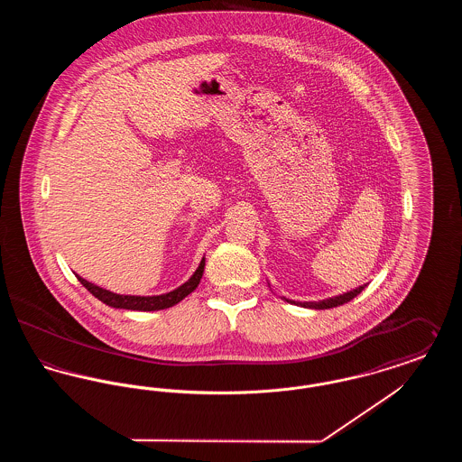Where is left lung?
<instances>
[{"instance_id":"8db88e82","label":"left lung","mask_w":462,"mask_h":462,"mask_svg":"<svg viewBox=\"0 0 462 462\" xmlns=\"http://www.w3.org/2000/svg\"><path fill=\"white\" fill-rule=\"evenodd\" d=\"M365 289V284L364 286L356 287V289H353V291H348V292H345V294H339V296H334V298H328V300H322V301H305V303H296V301H291V300H286L287 303H294V305H300V307L303 308H315V310H328V308L339 307V305H345V303H348V301H352L355 296H358L362 291Z\"/></svg>"}]
</instances>
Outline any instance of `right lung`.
Wrapping results in <instances>:
<instances>
[{
  "label": "right lung",
  "mask_w": 462,
  "mask_h": 462,
  "mask_svg": "<svg viewBox=\"0 0 462 462\" xmlns=\"http://www.w3.org/2000/svg\"><path fill=\"white\" fill-rule=\"evenodd\" d=\"M204 264L206 260L202 258L199 263L198 270L194 272V275L180 287H176L175 291L166 292V294H159V296H132V294H116L110 292L107 289L95 286L88 281H85L83 277L76 275L78 281L83 286L88 289L89 292L98 298L102 303L109 305L112 308H125V310H138V311H155V310H164V308L173 307L176 303H180L185 296H189L196 287L199 286L202 273H204Z\"/></svg>",
  "instance_id": "right-lung-1"
}]
</instances>
